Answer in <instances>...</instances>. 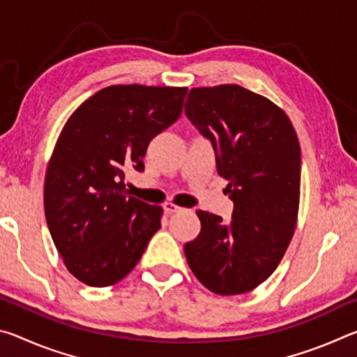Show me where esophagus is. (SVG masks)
Returning <instances> with one entry per match:
<instances>
[{
  "label": "esophagus",
  "instance_id": "1",
  "mask_svg": "<svg viewBox=\"0 0 357 357\" xmlns=\"http://www.w3.org/2000/svg\"><path fill=\"white\" fill-rule=\"evenodd\" d=\"M164 211L167 214H174V213H181V211H184L181 206H176V204H173L170 202H167L164 204Z\"/></svg>",
  "mask_w": 357,
  "mask_h": 357
}]
</instances>
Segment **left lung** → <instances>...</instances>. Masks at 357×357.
<instances>
[{"label":"left lung","instance_id":"8db88e82","mask_svg":"<svg viewBox=\"0 0 357 357\" xmlns=\"http://www.w3.org/2000/svg\"><path fill=\"white\" fill-rule=\"evenodd\" d=\"M185 116L215 151L228 181L231 222L197 211L198 236L184 245L192 273L215 294L252 291L274 273L293 238L299 209L301 146L274 102L239 84L193 88Z\"/></svg>","mask_w":357,"mask_h":357}]
</instances>
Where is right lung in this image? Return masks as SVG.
<instances>
[{
  "label": "right lung",
  "instance_id": "1",
  "mask_svg": "<svg viewBox=\"0 0 357 357\" xmlns=\"http://www.w3.org/2000/svg\"><path fill=\"white\" fill-rule=\"evenodd\" d=\"M187 88L113 84L72 113L48 162L44 208L69 273L89 287L124 279L160 228L162 208L130 197L148 144L181 116Z\"/></svg>",
  "mask_w": 357,
  "mask_h": 357
}]
</instances>
